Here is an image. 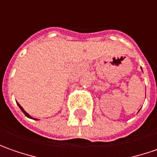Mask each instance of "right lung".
Returning a JSON list of instances; mask_svg holds the SVG:
<instances>
[{"label": "right lung", "mask_w": 157, "mask_h": 157, "mask_svg": "<svg viewBox=\"0 0 157 157\" xmlns=\"http://www.w3.org/2000/svg\"><path fill=\"white\" fill-rule=\"evenodd\" d=\"M17 104H18V106H19V108H20V109H21V111H22V112H23V113H24L25 116H27V117H29V118H33L32 116H30L29 115V114H28V113H27V112H26V111H25L24 109H23V108H22L21 106L20 105L19 103H17ZM33 119H34V120H38V119H35V118H33Z\"/></svg>", "instance_id": "right-lung-1"}]
</instances>
